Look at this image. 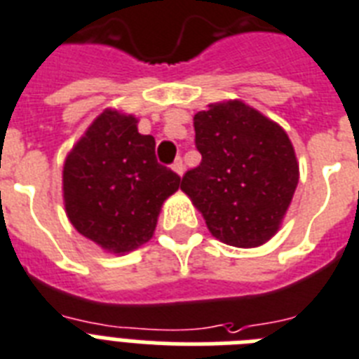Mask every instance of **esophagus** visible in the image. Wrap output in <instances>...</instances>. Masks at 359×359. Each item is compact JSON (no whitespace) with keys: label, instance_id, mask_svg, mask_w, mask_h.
Masks as SVG:
<instances>
[{"label":"esophagus","instance_id":"esophagus-1","mask_svg":"<svg viewBox=\"0 0 359 359\" xmlns=\"http://www.w3.org/2000/svg\"><path fill=\"white\" fill-rule=\"evenodd\" d=\"M172 170L176 172L177 176H183V172H185V166H183L182 159H176V161H174V165H172Z\"/></svg>","mask_w":359,"mask_h":359}]
</instances>
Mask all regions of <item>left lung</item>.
<instances>
[{
    "label": "left lung",
    "instance_id": "obj_1",
    "mask_svg": "<svg viewBox=\"0 0 359 359\" xmlns=\"http://www.w3.org/2000/svg\"><path fill=\"white\" fill-rule=\"evenodd\" d=\"M194 133L202 163L183 176L182 191L213 237L237 248L265 245L300 177L289 135L243 100L209 103L194 114Z\"/></svg>",
    "mask_w": 359,
    "mask_h": 359
}]
</instances>
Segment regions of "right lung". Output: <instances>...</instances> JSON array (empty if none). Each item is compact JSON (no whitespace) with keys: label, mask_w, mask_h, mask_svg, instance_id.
I'll use <instances>...</instances> for the list:
<instances>
[{"label":"right lung","mask_w":359,"mask_h":359,"mask_svg":"<svg viewBox=\"0 0 359 359\" xmlns=\"http://www.w3.org/2000/svg\"><path fill=\"white\" fill-rule=\"evenodd\" d=\"M139 118L105 109L62 165V202L72 226L103 252L124 256L154 237L163 203L180 176L156 159V139Z\"/></svg>","instance_id":"right-lung-1"}]
</instances>
